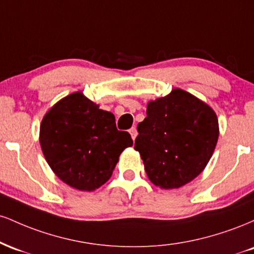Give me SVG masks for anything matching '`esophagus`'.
<instances>
[{"instance_id": "obj_1", "label": "esophagus", "mask_w": 254, "mask_h": 254, "mask_svg": "<svg viewBox=\"0 0 254 254\" xmlns=\"http://www.w3.org/2000/svg\"><path fill=\"white\" fill-rule=\"evenodd\" d=\"M129 132H130V135H131V137H132V139L133 141H135L136 139V137H137V135H138V132H137V129L135 127H131V129L129 130Z\"/></svg>"}]
</instances>
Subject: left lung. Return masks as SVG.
I'll return each mask as SVG.
<instances>
[{"instance_id":"1","label":"left lung","mask_w":254,"mask_h":254,"mask_svg":"<svg viewBox=\"0 0 254 254\" xmlns=\"http://www.w3.org/2000/svg\"><path fill=\"white\" fill-rule=\"evenodd\" d=\"M135 149L154 185L179 189L202 173L218 139L216 113L209 105L176 88L149 101L137 125Z\"/></svg>"}]
</instances>
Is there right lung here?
<instances>
[{
  "mask_svg": "<svg viewBox=\"0 0 254 254\" xmlns=\"http://www.w3.org/2000/svg\"><path fill=\"white\" fill-rule=\"evenodd\" d=\"M39 142L54 173L71 188L94 191L112 176L119 155L132 145L119 131L113 113L75 92L61 99L44 116Z\"/></svg>",
  "mask_w": 254,
  "mask_h": 254,
  "instance_id": "add662e5",
  "label": "right lung"
}]
</instances>
